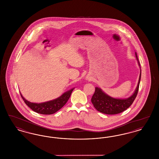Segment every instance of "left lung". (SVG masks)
Instances as JSON below:
<instances>
[{"instance_id":"1","label":"left lung","mask_w":159,"mask_h":159,"mask_svg":"<svg viewBox=\"0 0 159 159\" xmlns=\"http://www.w3.org/2000/svg\"><path fill=\"white\" fill-rule=\"evenodd\" d=\"M135 57L140 68V75L138 83L134 92L128 98H117L108 95L105 92L102 91L101 88L97 86L95 87V93L92 97L91 102L97 111L106 114H116L124 111L132 105L137 95L141 76L140 64L136 52Z\"/></svg>"}]
</instances>
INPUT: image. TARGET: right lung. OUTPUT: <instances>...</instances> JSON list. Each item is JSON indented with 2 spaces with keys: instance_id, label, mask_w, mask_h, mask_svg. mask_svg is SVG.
Masks as SVG:
<instances>
[{
  "instance_id": "add662e5",
  "label": "right lung",
  "mask_w": 159,
  "mask_h": 159,
  "mask_svg": "<svg viewBox=\"0 0 159 159\" xmlns=\"http://www.w3.org/2000/svg\"><path fill=\"white\" fill-rule=\"evenodd\" d=\"M74 89L75 88H73L71 89L64 92L61 96L57 98L40 103H34L27 101L26 99L24 98L21 92H20L25 104L29 107L32 110L42 114H52L57 112L67 103Z\"/></svg>"
}]
</instances>
